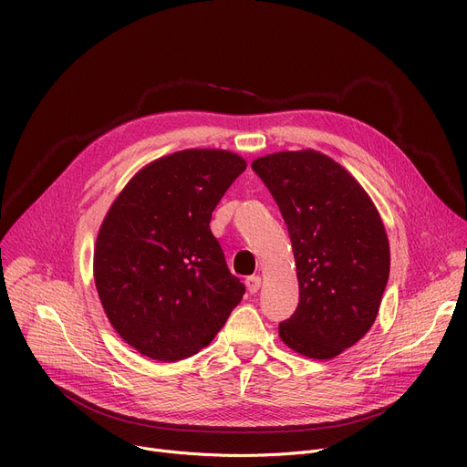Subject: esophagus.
Returning a JSON list of instances; mask_svg holds the SVG:
<instances>
[{
  "mask_svg": "<svg viewBox=\"0 0 467 467\" xmlns=\"http://www.w3.org/2000/svg\"><path fill=\"white\" fill-rule=\"evenodd\" d=\"M246 287H248V291L252 293H257L259 289H261V278L259 276H250V278H246Z\"/></svg>",
  "mask_w": 467,
  "mask_h": 467,
  "instance_id": "obj_1",
  "label": "esophagus"
}]
</instances>
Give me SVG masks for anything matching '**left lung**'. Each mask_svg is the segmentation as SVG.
<instances>
[{
	"label": "left lung",
	"instance_id": "1",
	"mask_svg": "<svg viewBox=\"0 0 467 467\" xmlns=\"http://www.w3.org/2000/svg\"><path fill=\"white\" fill-rule=\"evenodd\" d=\"M287 225L299 305L280 322L296 352L329 359L371 329L389 276L384 225L361 185L317 151H282L252 162Z\"/></svg>",
	"mask_w": 467,
	"mask_h": 467
}]
</instances>
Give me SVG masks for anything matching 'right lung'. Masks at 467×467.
I'll return each mask as SVG.
<instances>
[{
    "label": "right lung",
    "mask_w": 467,
    "mask_h": 467,
    "mask_svg": "<svg viewBox=\"0 0 467 467\" xmlns=\"http://www.w3.org/2000/svg\"><path fill=\"white\" fill-rule=\"evenodd\" d=\"M246 161L187 150L145 166L98 233L94 282L115 331L140 354L178 361L208 347L246 293L210 231Z\"/></svg>",
    "instance_id": "obj_1"
}]
</instances>
